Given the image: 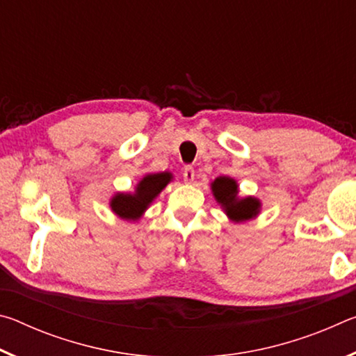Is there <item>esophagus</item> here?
Wrapping results in <instances>:
<instances>
[{
	"instance_id": "34e87169",
	"label": "esophagus",
	"mask_w": 356,
	"mask_h": 356,
	"mask_svg": "<svg viewBox=\"0 0 356 356\" xmlns=\"http://www.w3.org/2000/svg\"><path fill=\"white\" fill-rule=\"evenodd\" d=\"M184 179H185V182H188V184H191L193 180H195V170H193L191 166H185Z\"/></svg>"
}]
</instances>
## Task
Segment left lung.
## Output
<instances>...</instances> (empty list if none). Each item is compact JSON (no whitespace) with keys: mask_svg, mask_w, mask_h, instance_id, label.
<instances>
[{"mask_svg":"<svg viewBox=\"0 0 356 356\" xmlns=\"http://www.w3.org/2000/svg\"><path fill=\"white\" fill-rule=\"evenodd\" d=\"M215 201L221 206L229 221L245 222L261 213L262 202L254 196H238V184L236 179L220 176L210 184Z\"/></svg>","mask_w":356,"mask_h":356,"instance_id":"obj_1","label":"left lung"}]
</instances>
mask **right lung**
<instances>
[{"label": "right lung", "mask_w": 356, "mask_h": 356, "mask_svg": "<svg viewBox=\"0 0 356 356\" xmlns=\"http://www.w3.org/2000/svg\"><path fill=\"white\" fill-rule=\"evenodd\" d=\"M174 179L172 172H147L136 184L134 191H118L110 200L111 212L125 221H140L155 197Z\"/></svg>", "instance_id": "obj_1"}]
</instances>
